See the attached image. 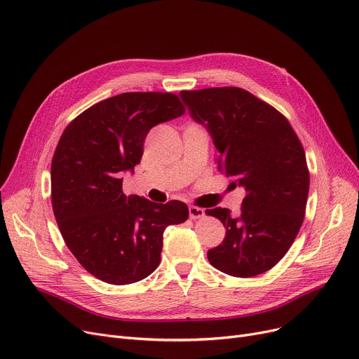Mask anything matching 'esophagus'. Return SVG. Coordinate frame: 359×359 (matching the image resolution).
I'll list each match as a JSON object with an SVG mask.
<instances>
[{
  "instance_id": "obj_1",
  "label": "esophagus",
  "mask_w": 359,
  "mask_h": 359,
  "mask_svg": "<svg viewBox=\"0 0 359 359\" xmlns=\"http://www.w3.org/2000/svg\"><path fill=\"white\" fill-rule=\"evenodd\" d=\"M205 215V211L202 208H199V206H194L191 205L189 206V217L192 219H198V218H202Z\"/></svg>"
}]
</instances>
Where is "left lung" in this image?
<instances>
[{
	"mask_svg": "<svg viewBox=\"0 0 359 359\" xmlns=\"http://www.w3.org/2000/svg\"><path fill=\"white\" fill-rule=\"evenodd\" d=\"M180 97L211 135L218 168L246 191L237 217L219 206L206 210L225 227L208 260L237 278L265 273L290 250L304 219L310 187L304 148L290 122L246 90L215 87L180 91Z\"/></svg>",
	"mask_w": 359,
	"mask_h": 359,
	"instance_id": "obj_1",
	"label": "left lung"
}]
</instances>
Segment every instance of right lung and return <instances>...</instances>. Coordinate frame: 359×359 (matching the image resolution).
Listing matches in <instances>:
<instances>
[{
    "instance_id": "1",
    "label": "right lung",
    "mask_w": 359,
    "mask_h": 359,
    "mask_svg": "<svg viewBox=\"0 0 359 359\" xmlns=\"http://www.w3.org/2000/svg\"><path fill=\"white\" fill-rule=\"evenodd\" d=\"M172 93H122L84 110L64 130L50 165L55 219L81 266L111 285H128L160 265L163 233L189 217L186 203L165 205L122 191L151 128L182 116Z\"/></svg>"
}]
</instances>
